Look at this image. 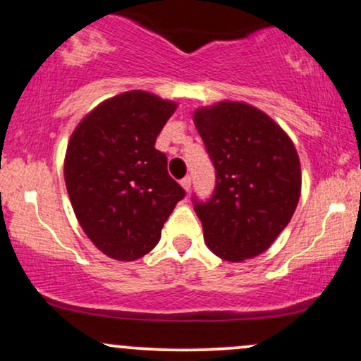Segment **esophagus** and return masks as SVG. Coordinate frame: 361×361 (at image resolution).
Segmentation results:
<instances>
[{
  "label": "esophagus",
  "instance_id": "obj_1",
  "mask_svg": "<svg viewBox=\"0 0 361 361\" xmlns=\"http://www.w3.org/2000/svg\"><path fill=\"white\" fill-rule=\"evenodd\" d=\"M180 185L183 186V190H185V192L188 193V192H190V188H192V178H190V176H185L183 180L180 181Z\"/></svg>",
  "mask_w": 361,
  "mask_h": 361
}]
</instances>
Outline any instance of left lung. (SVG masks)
Wrapping results in <instances>:
<instances>
[{"instance_id":"8db88e82","label":"left lung","mask_w":361,"mask_h":361,"mask_svg":"<svg viewBox=\"0 0 361 361\" xmlns=\"http://www.w3.org/2000/svg\"><path fill=\"white\" fill-rule=\"evenodd\" d=\"M193 122L217 171L214 197L195 205L207 247L231 263L259 256L299 204V152L270 115L246 102L200 106Z\"/></svg>"}]
</instances>
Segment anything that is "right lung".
<instances>
[{"instance_id":"1","label":"right lung","mask_w":361,"mask_h":361,"mask_svg":"<svg viewBox=\"0 0 361 361\" xmlns=\"http://www.w3.org/2000/svg\"><path fill=\"white\" fill-rule=\"evenodd\" d=\"M176 109L149 91H123L88 111L69 137L64 180L74 215L111 259L135 261L154 250L185 197L154 147Z\"/></svg>"}]
</instances>
